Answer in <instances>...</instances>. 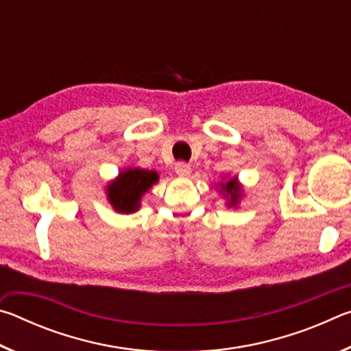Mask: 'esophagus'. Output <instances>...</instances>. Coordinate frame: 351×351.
I'll return each mask as SVG.
<instances>
[{
  "instance_id": "1",
  "label": "esophagus",
  "mask_w": 351,
  "mask_h": 351,
  "mask_svg": "<svg viewBox=\"0 0 351 351\" xmlns=\"http://www.w3.org/2000/svg\"><path fill=\"white\" fill-rule=\"evenodd\" d=\"M175 171L178 176L181 178H187L190 173H192V167L186 162H176L175 164Z\"/></svg>"
}]
</instances>
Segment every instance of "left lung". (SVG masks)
I'll return each instance as SVG.
<instances>
[{
	"label": "left lung",
	"mask_w": 351,
	"mask_h": 351,
	"mask_svg": "<svg viewBox=\"0 0 351 351\" xmlns=\"http://www.w3.org/2000/svg\"><path fill=\"white\" fill-rule=\"evenodd\" d=\"M215 186L219 187V193L226 198V206L237 207L240 204L243 195H245V190L241 187L239 176H223V181H219V184H215Z\"/></svg>",
	"instance_id": "1"
}]
</instances>
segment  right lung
<instances>
[{"mask_svg": "<svg viewBox=\"0 0 351 351\" xmlns=\"http://www.w3.org/2000/svg\"><path fill=\"white\" fill-rule=\"evenodd\" d=\"M159 181V173L154 170L127 167L119 170L116 180L105 187L106 199L119 213H134L141 209L142 197Z\"/></svg>", "mask_w": 351, "mask_h": 351, "instance_id": "right-lung-1", "label": "right lung"}]
</instances>
